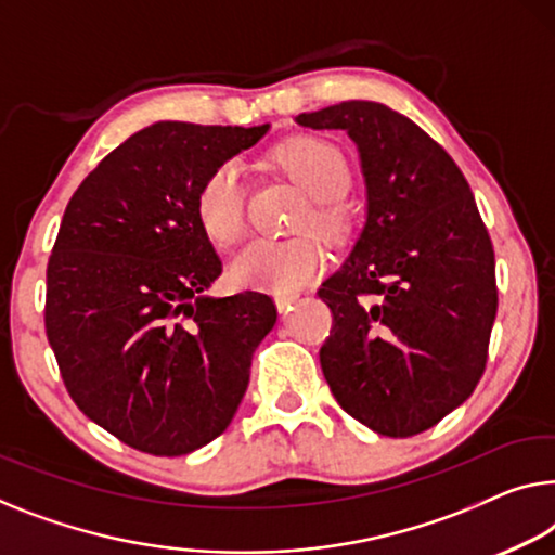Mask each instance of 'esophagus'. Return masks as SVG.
Segmentation results:
<instances>
[{
    "label": "esophagus",
    "instance_id": "34e87169",
    "mask_svg": "<svg viewBox=\"0 0 555 555\" xmlns=\"http://www.w3.org/2000/svg\"><path fill=\"white\" fill-rule=\"evenodd\" d=\"M274 301L279 306V311H288L296 301H299V294H276Z\"/></svg>",
    "mask_w": 555,
    "mask_h": 555
}]
</instances>
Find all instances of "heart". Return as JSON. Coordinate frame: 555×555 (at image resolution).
<instances>
[{"label":"heart","mask_w":555,"mask_h":555,"mask_svg":"<svg viewBox=\"0 0 555 555\" xmlns=\"http://www.w3.org/2000/svg\"><path fill=\"white\" fill-rule=\"evenodd\" d=\"M276 167L311 198L296 231H317L328 242H338L349 231V211L338 196L349 186V164L341 149L319 137H294L274 149ZM196 221L211 244L229 249L242 242L246 231L242 167L224 162L206 173L194 198ZM326 267V254L313 236L292 242H256L231 263V281L238 286L267 292H296L317 279Z\"/></svg>","instance_id":"obj_1"}]
</instances>
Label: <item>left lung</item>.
I'll list each match as a JSON object with an SVG mask.
<instances>
[{
  "label": "left lung",
  "mask_w": 555,
  "mask_h": 555,
  "mask_svg": "<svg viewBox=\"0 0 555 555\" xmlns=\"http://www.w3.org/2000/svg\"><path fill=\"white\" fill-rule=\"evenodd\" d=\"M359 146L366 224L319 288L334 326L319 359L349 416L406 438L474 393L499 309L495 259L456 162L418 124L378 102L299 114Z\"/></svg>",
  "instance_id": "8db88e82"
}]
</instances>
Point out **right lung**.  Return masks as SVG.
I'll list each match as a JSON object with an SVG mask.
<instances>
[{
    "mask_svg": "<svg viewBox=\"0 0 555 555\" xmlns=\"http://www.w3.org/2000/svg\"><path fill=\"white\" fill-rule=\"evenodd\" d=\"M267 131L156 121L66 204L47 263V338L74 403L131 449L181 456L224 434L276 324L267 294H206L221 261L194 211L206 173Z\"/></svg>",
    "mask_w": 555,
    "mask_h": 555,
    "instance_id": "add662e5",
    "label": "right lung"
}]
</instances>
